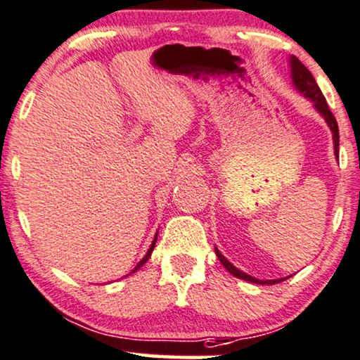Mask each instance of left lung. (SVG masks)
<instances>
[{
  "instance_id": "8db88e82",
  "label": "left lung",
  "mask_w": 360,
  "mask_h": 360,
  "mask_svg": "<svg viewBox=\"0 0 360 360\" xmlns=\"http://www.w3.org/2000/svg\"><path fill=\"white\" fill-rule=\"evenodd\" d=\"M289 68H291L292 86L296 87V91L301 92V94L304 96L306 99H309L312 102L314 109L319 112L321 117H323L326 120V124L329 125L330 132H333L334 155L339 160V127H338V120H335L333 112H330L328 102H326V97L323 96V92H321V89H319V86H317L316 79L312 77L309 69H307L304 64H302L301 60L296 58V56H291V58H289ZM214 253H217L218 259L221 261V264L228 269V273H231L235 278L245 279V281H250V283H255V284H276V283H281V281H284V279H286V278H281V279H256L253 276H250V274L243 273L241 269H238L235 264H231L230 261H228L225 256L220 253V250H218L217 246H214Z\"/></svg>"
}]
</instances>
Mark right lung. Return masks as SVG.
<instances>
[{"label":"right lung","instance_id":"1","mask_svg":"<svg viewBox=\"0 0 360 360\" xmlns=\"http://www.w3.org/2000/svg\"><path fill=\"white\" fill-rule=\"evenodd\" d=\"M157 236H158V231H157V235H155V238H153V241H152L150 248H148V251H147V253H146V256H143V258L139 261V263H137V266H135V268H134V271H132V273H135V271H137V269H140V268H142V266H143V264H146V263H147V261H148V258H150L152 251H153V248H155V243H157ZM127 276H129V274H127Z\"/></svg>","mask_w":360,"mask_h":360}]
</instances>
